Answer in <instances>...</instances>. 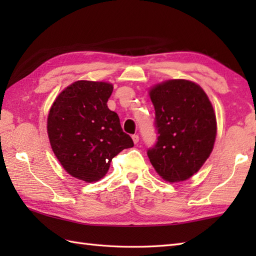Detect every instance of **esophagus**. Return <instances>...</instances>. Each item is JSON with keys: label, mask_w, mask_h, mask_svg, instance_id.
<instances>
[{"label": "esophagus", "mask_w": 256, "mask_h": 256, "mask_svg": "<svg viewBox=\"0 0 256 256\" xmlns=\"http://www.w3.org/2000/svg\"><path fill=\"white\" fill-rule=\"evenodd\" d=\"M132 140H133L134 144H138V140H140L138 135V134H134V135H132Z\"/></svg>", "instance_id": "1"}]
</instances>
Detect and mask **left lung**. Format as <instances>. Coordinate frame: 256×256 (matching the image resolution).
<instances>
[{
    "label": "left lung",
    "instance_id": "left-lung-1",
    "mask_svg": "<svg viewBox=\"0 0 256 256\" xmlns=\"http://www.w3.org/2000/svg\"><path fill=\"white\" fill-rule=\"evenodd\" d=\"M150 96L158 136L148 150V158L166 182L186 180L200 170L214 148V108L200 86L184 79L156 84Z\"/></svg>",
    "mask_w": 256,
    "mask_h": 256
}]
</instances>
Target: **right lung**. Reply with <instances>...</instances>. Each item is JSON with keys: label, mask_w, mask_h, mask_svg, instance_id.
<instances>
[{"label": "right lung", "mask_w": 256, "mask_h": 256, "mask_svg": "<svg viewBox=\"0 0 256 256\" xmlns=\"http://www.w3.org/2000/svg\"><path fill=\"white\" fill-rule=\"evenodd\" d=\"M113 86L80 80L52 103L47 118L52 148L69 175L86 182L106 175L114 156L133 148L118 116L108 108Z\"/></svg>", "instance_id": "1"}]
</instances>
